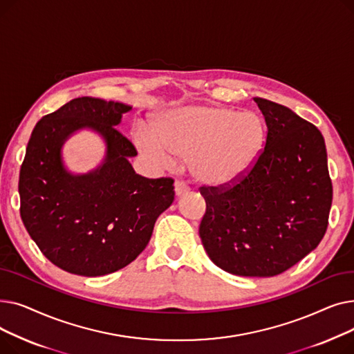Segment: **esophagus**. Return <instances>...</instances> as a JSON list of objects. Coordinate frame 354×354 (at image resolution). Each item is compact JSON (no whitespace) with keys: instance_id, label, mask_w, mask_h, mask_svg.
<instances>
[{"instance_id":"1","label":"esophagus","mask_w":354,"mask_h":354,"mask_svg":"<svg viewBox=\"0 0 354 354\" xmlns=\"http://www.w3.org/2000/svg\"><path fill=\"white\" fill-rule=\"evenodd\" d=\"M189 192V187L185 182H182V180H176L175 182V195L178 196V198H180V196H183V195H187Z\"/></svg>"}]
</instances>
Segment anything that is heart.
<instances>
[{"instance_id": "heart-1", "label": "heart", "mask_w": 354, "mask_h": 354, "mask_svg": "<svg viewBox=\"0 0 354 354\" xmlns=\"http://www.w3.org/2000/svg\"><path fill=\"white\" fill-rule=\"evenodd\" d=\"M267 143L266 122L254 111L219 104L189 106L171 111L140 136V149L165 165L189 158L194 179L205 187H227L247 176Z\"/></svg>"}]
</instances>
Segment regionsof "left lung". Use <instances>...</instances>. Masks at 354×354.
Masks as SVG:
<instances>
[{
	"label": "left lung",
	"mask_w": 354,
	"mask_h": 354,
	"mask_svg": "<svg viewBox=\"0 0 354 354\" xmlns=\"http://www.w3.org/2000/svg\"><path fill=\"white\" fill-rule=\"evenodd\" d=\"M254 102L268 129L264 153L232 188H201L207 211L199 236L221 270L274 277L320 244L333 187L320 130L283 104Z\"/></svg>",
	"instance_id": "1"
}]
</instances>
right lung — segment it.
<instances>
[{
  "label": "right lung",
  "mask_w": 354,
  "mask_h": 354,
  "mask_svg": "<svg viewBox=\"0 0 354 354\" xmlns=\"http://www.w3.org/2000/svg\"><path fill=\"white\" fill-rule=\"evenodd\" d=\"M130 109L73 99L37 123L28 140L18 182L21 219L37 247L67 272L100 277L126 267L174 202V179L143 178L129 162L138 152L116 126ZM83 128L104 139L106 155L96 170L73 174L61 149Z\"/></svg>",
  "instance_id": "obj_1"
}]
</instances>
